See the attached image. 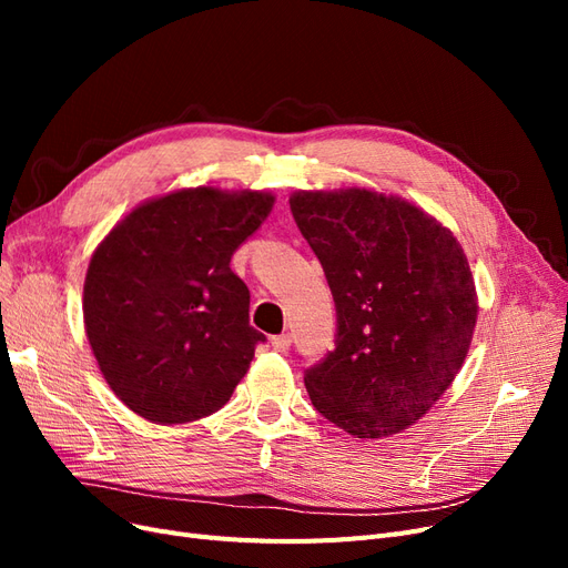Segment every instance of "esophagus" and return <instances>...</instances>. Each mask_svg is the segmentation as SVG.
I'll return each mask as SVG.
<instances>
[{
    "instance_id": "obj_1",
    "label": "esophagus",
    "mask_w": 568,
    "mask_h": 568,
    "mask_svg": "<svg viewBox=\"0 0 568 568\" xmlns=\"http://www.w3.org/2000/svg\"><path fill=\"white\" fill-rule=\"evenodd\" d=\"M272 348L277 353H286L291 348V336L288 334H280V336H272Z\"/></svg>"
}]
</instances>
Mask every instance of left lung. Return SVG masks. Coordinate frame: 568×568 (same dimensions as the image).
Returning a JSON list of instances; mask_svg holds the SVG:
<instances>
[{
    "label": "left lung",
    "mask_w": 568,
    "mask_h": 568,
    "mask_svg": "<svg viewBox=\"0 0 568 568\" xmlns=\"http://www.w3.org/2000/svg\"><path fill=\"white\" fill-rule=\"evenodd\" d=\"M291 213L329 282L334 351L305 369L322 417L357 438L415 424L467 357L476 288L457 239L403 199L296 192Z\"/></svg>",
    "instance_id": "1"
}]
</instances>
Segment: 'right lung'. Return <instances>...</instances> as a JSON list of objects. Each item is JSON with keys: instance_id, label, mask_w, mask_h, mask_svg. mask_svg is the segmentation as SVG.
Masks as SVG:
<instances>
[{"instance_id": "add662e5", "label": "right lung", "mask_w": 568, "mask_h": 568, "mask_svg": "<svg viewBox=\"0 0 568 568\" xmlns=\"http://www.w3.org/2000/svg\"><path fill=\"white\" fill-rule=\"evenodd\" d=\"M274 196L182 189L134 209L94 251L84 329L101 374L136 415L186 424L225 405L265 334L230 267Z\"/></svg>"}]
</instances>
